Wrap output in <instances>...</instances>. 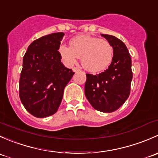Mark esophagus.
Returning <instances> with one entry per match:
<instances>
[{
	"label": "esophagus",
	"mask_w": 158,
	"mask_h": 158,
	"mask_svg": "<svg viewBox=\"0 0 158 158\" xmlns=\"http://www.w3.org/2000/svg\"><path fill=\"white\" fill-rule=\"evenodd\" d=\"M73 72H75V73H76V72H79V71H80V69H79V68L73 67Z\"/></svg>",
	"instance_id": "esophagus-1"
}]
</instances>
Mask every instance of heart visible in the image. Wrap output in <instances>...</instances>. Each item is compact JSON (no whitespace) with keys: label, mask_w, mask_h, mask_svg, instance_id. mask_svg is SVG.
Listing matches in <instances>:
<instances>
[{"label":"heart","mask_w":158,"mask_h":158,"mask_svg":"<svg viewBox=\"0 0 158 158\" xmlns=\"http://www.w3.org/2000/svg\"><path fill=\"white\" fill-rule=\"evenodd\" d=\"M70 47L61 45L59 52L66 66H72L81 57L82 67L91 73L106 69L113 58V47L109 41L90 35H79L69 42Z\"/></svg>","instance_id":"1"}]
</instances>
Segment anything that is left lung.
<instances>
[{
  "label": "left lung",
  "instance_id": "obj_1",
  "mask_svg": "<svg viewBox=\"0 0 158 158\" xmlns=\"http://www.w3.org/2000/svg\"><path fill=\"white\" fill-rule=\"evenodd\" d=\"M111 44L113 58L107 69L98 75L86 74L85 95L92 107L102 112H112L128 98L132 80L131 60L121 40L101 34Z\"/></svg>",
  "mask_w": 158,
  "mask_h": 158
}]
</instances>
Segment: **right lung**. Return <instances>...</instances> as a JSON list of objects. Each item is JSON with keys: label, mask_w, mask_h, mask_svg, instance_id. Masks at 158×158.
<instances>
[{"label": "right lung", "mask_w": 158, "mask_h": 158, "mask_svg": "<svg viewBox=\"0 0 158 158\" xmlns=\"http://www.w3.org/2000/svg\"><path fill=\"white\" fill-rule=\"evenodd\" d=\"M64 35L54 33L36 40L23 58L19 95L27 111L36 118L56 112L65 87L74 75L61 63L58 51Z\"/></svg>", "instance_id": "right-lung-1"}]
</instances>
